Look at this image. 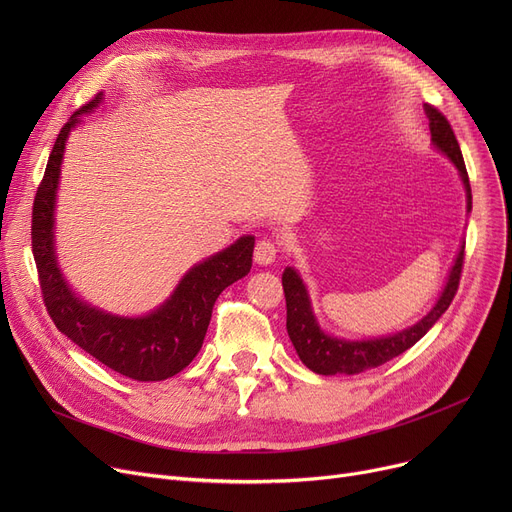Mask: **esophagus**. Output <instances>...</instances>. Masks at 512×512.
<instances>
[{
  "label": "esophagus",
  "mask_w": 512,
  "mask_h": 512,
  "mask_svg": "<svg viewBox=\"0 0 512 512\" xmlns=\"http://www.w3.org/2000/svg\"><path fill=\"white\" fill-rule=\"evenodd\" d=\"M276 255H278V247H276V242L270 238H261L255 245V261L259 265H272Z\"/></svg>",
  "instance_id": "1"
}]
</instances>
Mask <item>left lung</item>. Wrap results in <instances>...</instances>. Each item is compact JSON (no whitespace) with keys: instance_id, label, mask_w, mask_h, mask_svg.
I'll return each mask as SVG.
<instances>
[{"instance_id":"1","label":"left lung","mask_w":512,"mask_h":512,"mask_svg":"<svg viewBox=\"0 0 512 512\" xmlns=\"http://www.w3.org/2000/svg\"><path fill=\"white\" fill-rule=\"evenodd\" d=\"M423 110H425V116L429 118L432 145L452 161V166L461 176L465 195H467V213H469L471 184H469L459 141H456L448 120L436 110V107L423 105ZM463 259H465V242L461 245L459 253H456V259L450 267L446 284L440 292L436 305L429 309V313L423 315L417 324L400 332L380 336V338H369V340H346V338L332 336L321 328L313 313L309 290L301 274L294 270V267H286L282 274V286H284V297H286V330L292 340L294 351H297L299 359L311 371L319 375H336V373L355 375L365 369L388 363L390 359L409 351L415 342H419L429 332V328H432L442 317V313L450 307L456 288H459Z\"/></svg>"}]
</instances>
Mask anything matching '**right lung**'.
Instances as JSON below:
<instances>
[{"label": "right lung", "instance_id": "add662e5", "mask_svg": "<svg viewBox=\"0 0 512 512\" xmlns=\"http://www.w3.org/2000/svg\"><path fill=\"white\" fill-rule=\"evenodd\" d=\"M103 101L99 93L60 130L33 205V255L43 301L56 328L91 357L137 382L168 380L203 346L215 299L251 272L255 236H240L224 251L188 270L170 297L141 317L107 313L83 301L66 282L56 253V199L70 132Z\"/></svg>", "mask_w": 512, "mask_h": 512}]
</instances>
